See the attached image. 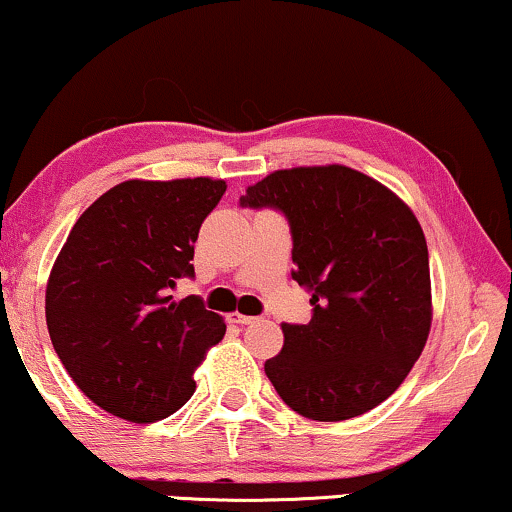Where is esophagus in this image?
Listing matches in <instances>:
<instances>
[{
	"instance_id": "1",
	"label": "esophagus",
	"mask_w": 512,
	"mask_h": 512,
	"mask_svg": "<svg viewBox=\"0 0 512 512\" xmlns=\"http://www.w3.org/2000/svg\"><path fill=\"white\" fill-rule=\"evenodd\" d=\"M229 319H231V322H233V324H240V326L260 322V317H252V315H240V312H231V315H229Z\"/></svg>"
}]
</instances>
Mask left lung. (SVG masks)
I'll return each instance as SVG.
<instances>
[{"instance_id": "obj_1", "label": "left lung", "mask_w": 512, "mask_h": 512, "mask_svg": "<svg viewBox=\"0 0 512 512\" xmlns=\"http://www.w3.org/2000/svg\"><path fill=\"white\" fill-rule=\"evenodd\" d=\"M293 236V279L312 295L307 324H283L264 372L288 408L341 422L384 403L408 377L432 326L422 226L396 193L350 166H295L245 190Z\"/></svg>"}]
</instances>
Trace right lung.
I'll return each instance as SVG.
<instances>
[{
	"label": "right lung",
	"instance_id": "obj_1",
	"mask_svg": "<svg viewBox=\"0 0 512 512\" xmlns=\"http://www.w3.org/2000/svg\"><path fill=\"white\" fill-rule=\"evenodd\" d=\"M226 181H123L80 214L47 281L52 346L80 391L128 422L174 415L195 393V369L226 334L197 295L193 243Z\"/></svg>",
	"mask_w": 512,
	"mask_h": 512
}]
</instances>
